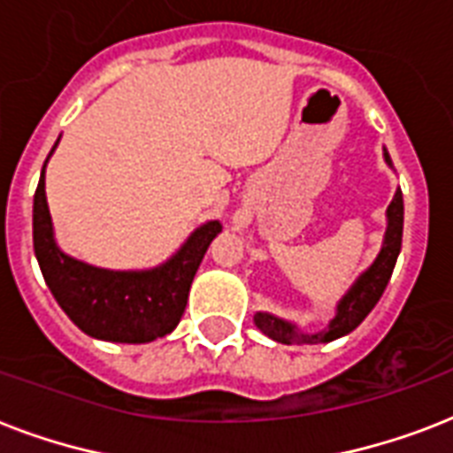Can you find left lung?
Segmentation results:
<instances>
[{
    "mask_svg": "<svg viewBox=\"0 0 453 453\" xmlns=\"http://www.w3.org/2000/svg\"><path fill=\"white\" fill-rule=\"evenodd\" d=\"M383 155H386V162L393 166L390 155L388 152H383ZM402 227H404V202H402V190L397 188L393 202L388 206V227L383 247H380L376 261L357 277V282L352 284L348 294L338 301L336 317L331 319L326 329L317 331V334H301L294 324L284 322L275 315H268V312H256V326L268 338L287 345L329 343V341H336V338L350 334L352 329H357L362 319L372 312L373 305L383 296V291L390 282V275H393L395 263H397L402 249Z\"/></svg>",
    "mask_w": 453,
    "mask_h": 453,
    "instance_id": "left-lung-1",
    "label": "left lung"
}]
</instances>
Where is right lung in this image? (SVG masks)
<instances>
[{
  "instance_id": "obj_1",
  "label": "right lung",
  "mask_w": 453,
  "mask_h": 453,
  "mask_svg": "<svg viewBox=\"0 0 453 453\" xmlns=\"http://www.w3.org/2000/svg\"><path fill=\"white\" fill-rule=\"evenodd\" d=\"M220 230L219 220H209L159 268L119 273L94 268L60 251L46 204L44 169L32 206L35 256L53 298L84 334L115 343H148L176 329L195 273Z\"/></svg>"
}]
</instances>
